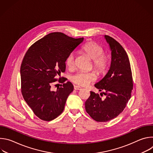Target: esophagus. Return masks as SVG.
I'll list each match as a JSON object with an SVG mask.
<instances>
[{"mask_svg":"<svg viewBox=\"0 0 153 153\" xmlns=\"http://www.w3.org/2000/svg\"><path fill=\"white\" fill-rule=\"evenodd\" d=\"M74 88L75 90H80L82 89L80 86H76V85L74 86Z\"/></svg>","mask_w":153,"mask_h":153,"instance_id":"esophagus-1","label":"esophagus"}]
</instances>
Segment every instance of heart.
Returning <instances> with one entry per match:
<instances>
[{"label": "heart", "mask_w": 153, "mask_h": 153, "mask_svg": "<svg viewBox=\"0 0 153 153\" xmlns=\"http://www.w3.org/2000/svg\"><path fill=\"white\" fill-rule=\"evenodd\" d=\"M82 51L88 55L93 60V68L98 73H103L109 65V59L103 54V48L97 43L89 42L82 47ZM67 66L72 68L75 65V55L73 53H70L65 59ZM94 80L93 73L79 71L71 77V80L76 84L86 86Z\"/></svg>", "instance_id": "1"}]
</instances>
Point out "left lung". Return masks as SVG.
I'll list each match as a JSON object with an SVG mask.
<instances>
[{
    "mask_svg": "<svg viewBox=\"0 0 153 153\" xmlns=\"http://www.w3.org/2000/svg\"><path fill=\"white\" fill-rule=\"evenodd\" d=\"M104 37L111 51V62L106 74L94 86L99 91H105L100 94L106 97L102 99L99 94L90 91L85 104L87 113L100 122L111 120L123 111L131 96L133 86L131 65L125 50L113 37L107 35Z\"/></svg>",
    "mask_w": 153,
    "mask_h": 153,
    "instance_id": "1",
    "label": "left lung"
}]
</instances>
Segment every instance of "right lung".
Segmentation results:
<instances>
[{"mask_svg": "<svg viewBox=\"0 0 153 153\" xmlns=\"http://www.w3.org/2000/svg\"><path fill=\"white\" fill-rule=\"evenodd\" d=\"M83 41L62 33H50L36 42L27 51L20 67L21 91L35 115L41 120L51 121L63 111L67 99L73 91L67 79L56 91L51 85L66 68L65 59Z\"/></svg>", "mask_w": 153, "mask_h": 153, "instance_id": "right-lung-1", "label": "right lung"}]
</instances>
